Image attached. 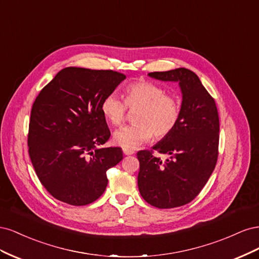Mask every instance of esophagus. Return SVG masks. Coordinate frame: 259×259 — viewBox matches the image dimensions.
<instances>
[{"instance_id":"34e87169","label":"esophagus","mask_w":259,"mask_h":259,"mask_svg":"<svg viewBox=\"0 0 259 259\" xmlns=\"http://www.w3.org/2000/svg\"><path fill=\"white\" fill-rule=\"evenodd\" d=\"M123 153L125 155H131V154H134L135 151L133 150V149H127V148H123Z\"/></svg>"}]
</instances>
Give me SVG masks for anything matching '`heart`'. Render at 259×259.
<instances>
[{
    "label": "heart",
    "instance_id": "heart-1",
    "mask_svg": "<svg viewBox=\"0 0 259 259\" xmlns=\"http://www.w3.org/2000/svg\"><path fill=\"white\" fill-rule=\"evenodd\" d=\"M124 94L125 103L112 93L106 95L100 104L101 113L112 125H120L124 121L127 108L137 109L134 114L136 123L113 133L116 145L134 149L151 139L153 134L156 139H162L174 131L182 115V105L162 86L142 80L128 84Z\"/></svg>",
    "mask_w": 259,
    "mask_h": 259
}]
</instances>
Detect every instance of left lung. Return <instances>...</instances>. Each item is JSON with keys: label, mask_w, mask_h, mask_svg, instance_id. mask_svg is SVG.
I'll use <instances>...</instances> for the list:
<instances>
[{"label": "left lung", "mask_w": 259, "mask_h": 259, "mask_svg": "<svg viewBox=\"0 0 259 259\" xmlns=\"http://www.w3.org/2000/svg\"><path fill=\"white\" fill-rule=\"evenodd\" d=\"M148 75L179 84L183 94L182 115L174 131L154 145L152 150L137 152L138 189L152 206H183L201 192L215 168L219 144L217 107L191 70L178 68ZM153 151L167 154L169 158L161 160Z\"/></svg>", "instance_id": "8db88e82"}]
</instances>
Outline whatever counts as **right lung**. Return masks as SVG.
I'll list each match as a JSON object with an SVG mask.
<instances>
[{"mask_svg":"<svg viewBox=\"0 0 259 259\" xmlns=\"http://www.w3.org/2000/svg\"><path fill=\"white\" fill-rule=\"evenodd\" d=\"M125 77L112 70L68 67L35 98L29 155L41 184L55 199L82 206L105 192L107 170L123 159V152L119 147L97 148L110 137L100 104Z\"/></svg>","mask_w":259,"mask_h":259,"instance_id":"obj_1","label":"right lung"}]
</instances>
